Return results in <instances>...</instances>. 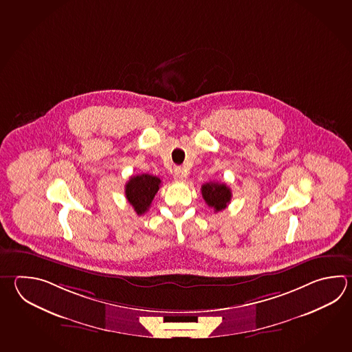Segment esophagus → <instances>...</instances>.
<instances>
[{"label": "esophagus", "mask_w": 352, "mask_h": 352, "mask_svg": "<svg viewBox=\"0 0 352 352\" xmlns=\"http://www.w3.org/2000/svg\"><path fill=\"white\" fill-rule=\"evenodd\" d=\"M173 175H174V179L178 180V182H184L187 178L186 173L183 172V169H180V168H175Z\"/></svg>", "instance_id": "34e87169"}]
</instances>
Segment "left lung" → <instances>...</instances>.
<instances>
[{
  "label": "left lung",
  "instance_id": "8db88e82",
  "mask_svg": "<svg viewBox=\"0 0 352 352\" xmlns=\"http://www.w3.org/2000/svg\"><path fill=\"white\" fill-rule=\"evenodd\" d=\"M203 199L214 212H221L230 203L232 192L224 183H206L201 186Z\"/></svg>",
  "mask_w": 352,
  "mask_h": 352
}]
</instances>
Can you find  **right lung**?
Instances as JSON below:
<instances>
[{"label": "right lung", "instance_id": "right-lung-1", "mask_svg": "<svg viewBox=\"0 0 352 352\" xmlns=\"http://www.w3.org/2000/svg\"><path fill=\"white\" fill-rule=\"evenodd\" d=\"M162 180L151 174H138L130 177L125 184V195L138 215H142L149 209L151 201L159 190Z\"/></svg>", "mask_w": 352, "mask_h": 352}]
</instances>
